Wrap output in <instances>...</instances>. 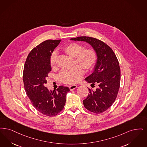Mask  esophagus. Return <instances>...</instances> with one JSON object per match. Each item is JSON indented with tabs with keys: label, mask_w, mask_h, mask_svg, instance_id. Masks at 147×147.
<instances>
[{
	"label": "esophagus",
	"mask_w": 147,
	"mask_h": 147,
	"mask_svg": "<svg viewBox=\"0 0 147 147\" xmlns=\"http://www.w3.org/2000/svg\"><path fill=\"white\" fill-rule=\"evenodd\" d=\"M69 88H70V90H74L75 89L77 88V86L76 85H72V86H70L69 87Z\"/></svg>",
	"instance_id": "obj_1"
}]
</instances>
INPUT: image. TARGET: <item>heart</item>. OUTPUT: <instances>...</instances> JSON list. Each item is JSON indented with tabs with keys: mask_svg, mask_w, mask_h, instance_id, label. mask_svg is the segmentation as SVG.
Instances as JSON below:
<instances>
[{
	"mask_svg": "<svg viewBox=\"0 0 147 147\" xmlns=\"http://www.w3.org/2000/svg\"><path fill=\"white\" fill-rule=\"evenodd\" d=\"M62 51L68 56L75 58L76 67L71 70H63L59 75L60 80L65 83L73 84L78 82L83 75V69L90 70L96 64L97 55L96 51L91 48L84 49L82 45L71 43L64 46ZM57 54L53 52L50 57V65L52 68L57 66Z\"/></svg>",
	"mask_w": 147,
	"mask_h": 147,
	"instance_id": "obj_1",
	"label": "heart"
}]
</instances>
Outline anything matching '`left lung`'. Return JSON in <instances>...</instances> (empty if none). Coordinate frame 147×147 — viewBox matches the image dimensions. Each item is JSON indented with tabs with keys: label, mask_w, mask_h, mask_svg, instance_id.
<instances>
[{
	"label": "left lung",
	"mask_w": 147,
	"mask_h": 147,
	"mask_svg": "<svg viewBox=\"0 0 147 147\" xmlns=\"http://www.w3.org/2000/svg\"><path fill=\"white\" fill-rule=\"evenodd\" d=\"M71 40L84 42L96 51L97 59L93 72L84 80L97 84L95 90L83 100L84 107L90 111L100 114L108 109L115 102L120 84V69L117 59L111 48L102 41L90 37H79Z\"/></svg>",
	"instance_id": "8db88e82"
}]
</instances>
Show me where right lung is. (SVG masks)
Segmentation results:
<instances>
[{
	"label": "right lung",
	"mask_w": 147,
	"mask_h": 147,
	"mask_svg": "<svg viewBox=\"0 0 147 147\" xmlns=\"http://www.w3.org/2000/svg\"><path fill=\"white\" fill-rule=\"evenodd\" d=\"M61 40H47L34 48L26 61L23 81L27 96L39 113L48 116L58 114L64 108L67 87L60 86L49 91L46 78L51 70L50 57Z\"/></svg>",
	"instance_id": "right-lung-1"
}]
</instances>
